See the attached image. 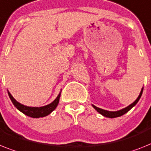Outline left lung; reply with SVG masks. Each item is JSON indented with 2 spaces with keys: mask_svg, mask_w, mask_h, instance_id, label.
Instances as JSON below:
<instances>
[{
  "mask_svg": "<svg viewBox=\"0 0 151 151\" xmlns=\"http://www.w3.org/2000/svg\"><path fill=\"white\" fill-rule=\"evenodd\" d=\"M143 90H144V87H142V89H141V91H140V94H139L138 97L136 99V101H134V102H133L131 104H130L127 107L121 109V110H120V111H106V110H104V109L99 108V107H96V106H94V105H93V104H92V106H93V108H94L95 110L97 111V112L100 113V114L103 115L104 116H106V117H109V118H115V117H117V116H122V115L125 114L126 113L128 112L130 109L132 108V107H134V106L137 104V103L138 101H139V100H140V97H141V95H142Z\"/></svg>",
  "mask_w": 151,
  "mask_h": 151,
  "instance_id": "left-lung-1",
  "label": "left lung"
}]
</instances>
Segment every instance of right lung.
<instances>
[{
  "label": "right lung",
  "instance_id": "right-lung-1",
  "mask_svg": "<svg viewBox=\"0 0 151 151\" xmlns=\"http://www.w3.org/2000/svg\"><path fill=\"white\" fill-rule=\"evenodd\" d=\"M8 92V95L10 97V99L11 100L13 104L14 105V107H16V108L17 110L22 112L23 114H24L27 116H30V117H33V118H39V117H44V116H46L47 115H49L50 113L53 111L55 110V108L57 107V106L58 105L59 103V101H60V93L58 94V96L57 97V98L54 100L52 103L46 105V106H44V107H27V106H25L24 104H21L19 102H17L16 100L13 97V96L11 94V93Z\"/></svg>",
  "mask_w": 151,
  "mask_h": 151
}]
</instances>
